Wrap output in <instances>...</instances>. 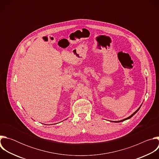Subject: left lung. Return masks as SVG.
Here are the masks:
<instances>
[{
  "mask_svg": "<svg viewBox=\"0 0 159 159\" xmlns=\"http://www.w3.org/2000/svg\"><path fill=\"white\" fill-rule=\"evenodd\" d=\"M140 107H141V106H140ZM140 107H139V109H138L137 111H135L134 113H133V114H132V115H131L130 116H129L128 118H125V119H124V120H121V121H115V123H116V122H117V123H118V122H121V121H125V120H128V119L131 118V117H132V116H133V115L135 114V113H137V112H138V111L140 109Z\"/></svg>",
  "mask_w": 159,
  "mask_h": 159,
  "instance_id": "left-lung-1",
  "label": "left lung"
}]
</instances>
